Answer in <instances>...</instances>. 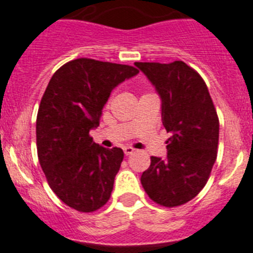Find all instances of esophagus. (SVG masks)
I'll use <instances>...</instances> for the list:
<instances>
[{"label":"esophagus","instance_id":"esophagus-1","mask_svg":"<svg viewBox=\"0 0 253 253\" xmlns=\"http://www.w3.org/2000/svg\"><path fill=\"white\" fill-rule=\"evenodd\" d=\"M124 153H125V156H130V154L134 153V149L131 148V147H125Z\"/></svg>","mask_w":253,"mask_h":253}]
</instances>
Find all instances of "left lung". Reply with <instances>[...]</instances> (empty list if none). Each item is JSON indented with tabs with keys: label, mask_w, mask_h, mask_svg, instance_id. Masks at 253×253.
Here are the masks:
<instances>
[{
	"label": "left lung",
	"mask_w": 253,
	"mask_h": 253,
	"mask_svg": "<svg viewBox=\"0 0 253 253\" xmlns=\"http://www.w3.org/2000/svg\"><path fill=\"white\" fill-rule=\"evenodd\" d=\"M162 100V123L171 137L167 157H151L140 182L149 198L173 208L195 198L216 160L219 119L202 76L182 60L135 62Z\"/></svg>",
	"instance_id": "8db88e82"
}]
</instances>
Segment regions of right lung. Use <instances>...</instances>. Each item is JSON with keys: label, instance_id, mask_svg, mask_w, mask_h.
<instances>
[{"label": "right lung", "instance_id": "obj_1", "mask_svg": "<svg viewBox=\"0 0 253 253\" xmlns=\"http://www.w3.org/2000/svg\"><path fill=\"white\" fill-rule=\"evenodd\" d=\"M139 73L126 64L78 58L51 76L37 116V149L50 189L72 209L91 213L110 199L122 148L96 144L102 107L119 84Z\"/></svg>", "mask_w": 253, "mask_h": 253}]
</instances>
